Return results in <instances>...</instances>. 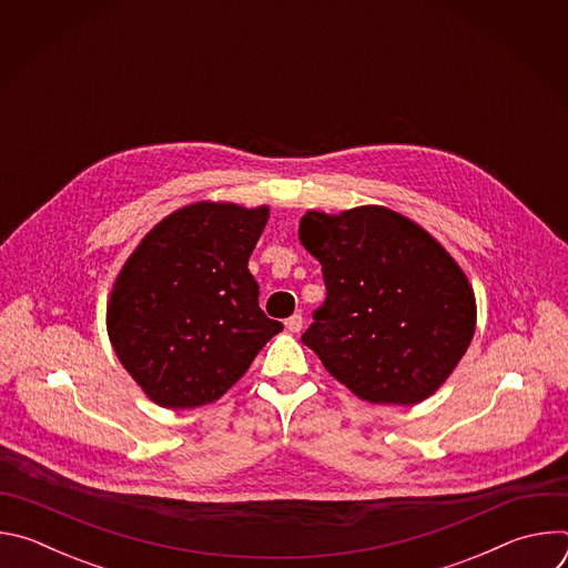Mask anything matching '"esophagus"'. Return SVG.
I'll return each instance as SVG.
<instances>
[{
	"label": "esophagus",
	"instance_id": "1",
	"mask_svg": "<svg viewBox=\"0 0 568 568\" xmlns=\"http://www.w3.org/2000/svg\"><path fill=\"white\" fill-rule=\"evenodd\" d=\"M285 328L290 333H298L303 328V316L301 314H292L290 318H285Z\"/></svg>",
	"mask_w": 568,
	"mask_h": 568
}]
</instances>
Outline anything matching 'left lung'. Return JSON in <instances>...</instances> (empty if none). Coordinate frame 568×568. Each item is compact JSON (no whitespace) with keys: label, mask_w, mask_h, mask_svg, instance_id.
<instances>
[{"label":"left lung","mask_w":568,"mask_h":568,"mask_svg":"<svg viewBox=\"0 0 568 568\" xmlns=\"http://www.w3.org/2000/svg\"><path fill=\"white\" fill-rule=\"evenodd\" d=\"M298 240L328 290L301 342L359 399L409 407L434 395L476 331V296L452 254L377 204L310 209Z\"/></svg>","instance_id":"obj_1"}]
</instances>
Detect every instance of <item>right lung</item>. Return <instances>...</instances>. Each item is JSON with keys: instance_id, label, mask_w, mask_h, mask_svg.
<instances>
[{"instance_id": "right-lung-1", "label": "right lung", "mask_w": 568, "mask_h": 568, "mask_svg": "<svg viewBox=\"0 0 568 568\" xmlns=\"http://www.w3.org/2000/svg\"><path fill=\"white\" fill-rule=\"evenodd\" d=\"M267 220L265 204H186L156 222L123 263L108 301V335L159 407L220 399L283 331L258 307L247 267Z\"/></svg>"}]
</instances>
